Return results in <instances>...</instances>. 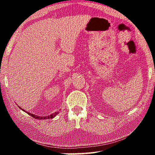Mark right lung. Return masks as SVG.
Segmentation results:
<instances>
[{
    "label": "right lung",
    "instance_id": "right-lung-1",
    "mask_svg": "<svg viewBox=\"0 0 155 155\" xmlns=\"http://www.w3.org/2000/svg\"><path fill=\"white\" fill-rule=\"evenodd\" d=\"M18 107H19V108L20 109H22L23 111H25V112H26L27 113V114H28V115H31V116H32L33 117H34V118H35V119H38V120H46V119H52V118H53V117H54L56 116V115L59 114V111H57V112H54V113H53V114H51L50 115H47V116H38V115H35V114H31V113H29V112H28V111H25V109H22L20 107H19V106H18Z\"/></svg>",
    "mask_w": 155,
    "mask_h": 155
}]
</instances>
